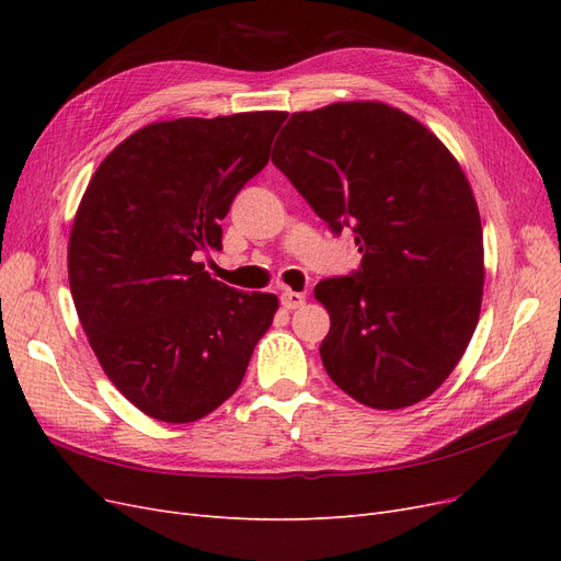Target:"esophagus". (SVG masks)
<instances>
[{
    "label": "esophagus",
    "instance_id": "1",
    "mask_svg": "<svg viewBox=\"0 0 561 561\" xmlns=\"http://www.w3.org/2000/svg\"><path fill=\"white\" fill-rule=\"evenodd\" d=\"M304 301H307V295H304V293H295V290H283L280 293V304L290 311L304 307Z\"/></svg>",
    "mask_w": 561,
    "mask_h": 561
}]
</instances>
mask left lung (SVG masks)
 <instances>
[{
	"mask_svg": "<svg viewBox=\"0 0 561 561\" xmlns=\"http://www.w3.org/2000/svg\"><path fill=\"white\" fill-rule=\"evenodd\" d=\"M271 161L363 254L358 271L316 285L330 379L375 410L428 398L461 360L482 304V222L461 165L383 103L293 114Z\"/></svg>",
	"mask_w": 561,
	"mask_h": 561,
	"instance_id": "obj_1",
	"label": "left lung"
}]
</instances>
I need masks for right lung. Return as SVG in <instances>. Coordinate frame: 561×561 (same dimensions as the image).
<instances>
[{
    "label": "right lung",
    "instance_id": "right-lung-1",
    "mask_svg": "<svg viewBox=\"0 0 561 561\" xmlns=\"http://www.w3.org/2000/svg\"><path fill=\"white\" fill-rule=\"evenodd\" d=\"M285 112L175 118L133 133L98 165L70 233V290L110 381L151 419L190 423L241 386L276 295L203 271L222 219L268 163Z\"/></svg>",
    "mask_w": 561,
    "mask_h": 561
}]
</instances>
